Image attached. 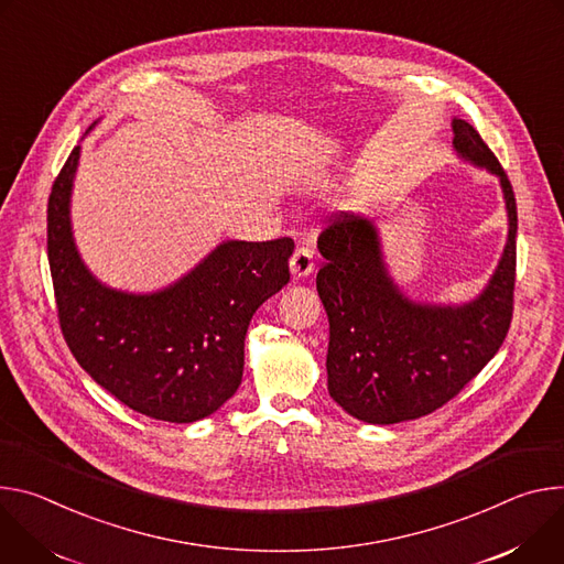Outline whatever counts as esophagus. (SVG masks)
Segmentation results:
<instances>
[{
    "label": "esophagus",
    "mask_w": 564,
    "mask_h": 564,
    "mask_svg": "<svg viewBox=\"0 0 564 564\" xmlns=\"http://www.w3.org/2000/svg\"><path fill=\"white\" fill-rule=\"evenodd\" d=\"M314 267H316V262H314V250H308V248H304V246L295 250L291 262H289V269H291L293 280H302V278L311 275V273H314Z\"/></svg>",
    "instance_id": "34e87169"
}]
</instances>
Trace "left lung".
<instances>
[{"mask_svg": "<svg viewBox=\"0 0 564 564\" xmlns=\"http://www.w3.org/2000/svg\"><path fill=\"white\" fill-rule=\"evenodd\" d=\"M455 156L499 181L507 243L468 302L412 297L392 275L373 219L347 215L318 239V295L329 318L327 390L354 419L392 425L448 403L502 347L516 284L518 208L507 172L470 122L453 118Z\"/></svg>", "mask_w": 564, "mask_h": 564, "instance_id": "left-lung-1", "label": "left lung"}]
</instances>
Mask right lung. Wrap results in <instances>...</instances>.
Here are the masks:
<instances>
[{
	"instance_id": "obj_1",
	"label": "right lung",
	"mask_w": 564,
	"mask_h": 564,
	"mask_svg": "<svg viewBox=\"0 0 564 564\" xmlns=\"http://www.w3.org/2000/svg\"><path fill=\"white\" fill-rule=\"evenodd\" d=\"M78 165L80 145L53 183L46 217L48 267L69 349L100 388L134 412L170 423L215 414L241 383L250 318L289 284L293 239H224L156 291L113 289L91 273L74 237Z\"/></svg>"
}]
</instances>
